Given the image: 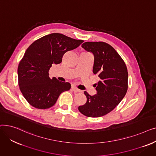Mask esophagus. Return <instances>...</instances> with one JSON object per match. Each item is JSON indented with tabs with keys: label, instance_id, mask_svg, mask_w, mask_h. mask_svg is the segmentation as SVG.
Here are the masks:
<instances>
[{
	"label": "esophagus",
	"instance_id": "1",
	"mask_svg": "<svg viewBox=\"0 0 156 156\" xmlns=\"http://www.w3.org/2000/svg\"><path fill=\"white\" fill-rule=\"evenodd\" d=\"M71 88H72V90H73L75 92H76V93H77V92H81V90L80 89H78L77 87H76L75 86H72V87H71Z\"/></svg>",
	"mask_w": 156,
	"mask_h": 156
}]
</instances>
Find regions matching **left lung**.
<instances>
[{"instance_id":"1","label":"left lung","mask_w":156,"mask_h":156,"mask_svg":"<svg viewBox=\"0 0 156 156\" xmlns=\"http://www.w3.org/2000/svg\"><path fill=\"white\" fill-rule=\"evenodd\" d=\"M81 47L94 54L93 73L100 80L95 84L97 94L91 96L84 92L87 102L79 106L78 110L87 117L103 116L115 108L126 94V66L115 49L107 43L87 42Z\"/></svg>"}]
</instances>
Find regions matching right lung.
Returning a JSON list of instances; mask_svg holds the SVG:
<instances>
[{
    "mask_svg": "<svg viewBox=\"0 0 156 156\" xmlns=\"http://www.w3.org/2000/svg\"><path fill=\"white\" fill-rule=\"evenodd\" d=\"M83 42L61 34H51L35 40L27 48L18 68V84L28 102L37 109L53 106L60 94L71 88L68 82L49 78L52 64L62 62L63 55Z\"/></svg>",
    "mask_w": 156,
    "mask_h": 156,
    "instance_id": "right-lung-1",
    "label": "right lung"
}]
</instances>
